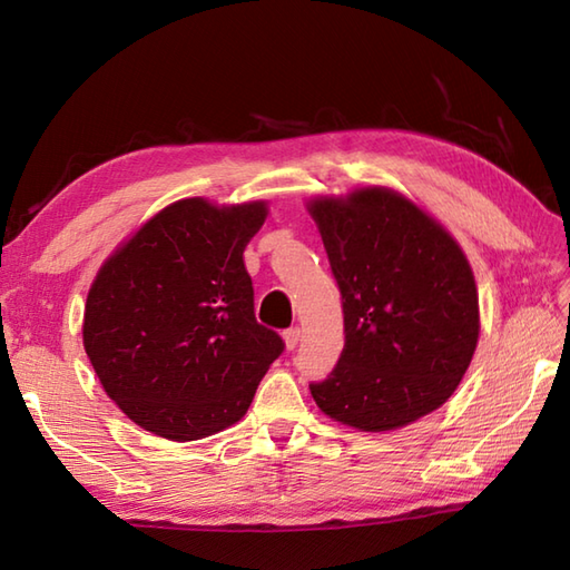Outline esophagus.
<instances>
[{"label":"esophagus","instance_id":"34e87169","mask_svg":"<svg viewBox=\"0 0 570 570\" xmlns=\"http://www.w3.org/2000/svg\"><path fill=\"white\" fill-rule=\"evenodd\" d=\"M284 341H286L288 350H294L298 345V341H301V328H298V325H294V328H288L284 333Z\"/></svg>","mask_w":570,"mask_h":570}]
</instances>
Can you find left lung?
Here are the masks:
<instances>
[{
	"mask_svg": "<svg viewBox=\"0 0 570 570\" xmlns=\"http://www.w3.org/2000/svg\"><path fill=\"white\" fill-rule=\"evenodd\" d=\"M343 298L345 347L311 394L331 419L390 431L439 409L478 345V288L455 239L386 188L311 203Z\"/></svg>",
	"mask_w": 570,
	"mask_h": 570,
	"instance_id": "1",
	"label": "left lung"
}]
</instances>
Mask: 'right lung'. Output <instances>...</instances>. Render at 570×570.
I'll return each mask as SVG.
<instances>
[{
    "label": "right lung",
    "mask_w": 570,
    "mask_h": 570,
    "mask_svg": "<svg viewBox=\"0 0 570 570\" xmlns=\"http://www.w3.org/2000/svg\"><path fill=\"white\" fill-rule=\"evenodd\" d=\"M264 217V203L178 200L102 264L85 304V353L141 429L196 441L233 426L284 353L254 316L242 259Z\"/></svg>",
    "instance_id": "1"
}]
</instances>
